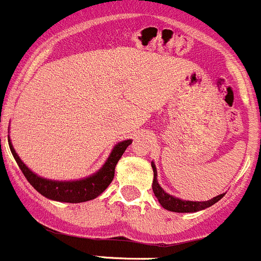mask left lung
<instances>
[{
	"label": "left lung",
	"mask_w": 261,
	"mask_h": 261,
	"mask_svg": "<svg viewBox=\"0 0 261 261\" xmlns=\"http://www.w3.org/2000/svg\"><path fill=\"white\" fill-rule=\"evenodd\" d=\"M152 171H154V181H152V191H154L155 197L158 198L159 203L163 205L164 208L172 212H197L200 210H204L207 207H211L212 204H215L216 202H219L221 198L224 197V194H220L217 197L212 198L210 200H205V202H191V200H182L178 199V198H174L172 195L167 194L163 189L160 188V185L158 184L156 180V168H155L154 163H151Z\"/></svg>",
	"instance_id": "left-lung-1"
}]
</instances>
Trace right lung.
<instances>
[{
	"label": "right lung",
	"mask_w": 261,
	"mask_h": 261,
	"mask_svg": "<svg viewBox=\"0 0 261 261\" xmlns=\"http://www.w3.org/2000/svg\"><path fill=\"white\" fill-rule=\"evenodd\" d=\"M130 143H132L130 140H126L118 143L111 151V154H110L109 159L105 163V166L97 173L90 176V177L79 181H51L46 180V178L38 177L37 174H35L31 169H28V167H25V164L21 162L20 158L18 156V154L14 150L11 142L9 143V146H10L11 152L14 155V159L16 160L19 168L21 169V172H23V174H24L25 178L28 180V182L40 194L49 198V199L58 200V202L81 203L94 199V198H97L98 195H101L106 190L107 186L114 180L115 167H116L119 159H120L121 155L124 154V151H125L126 147Z\"/></svg>",
	"instance_id": "obj_1"
}]
</instances>
